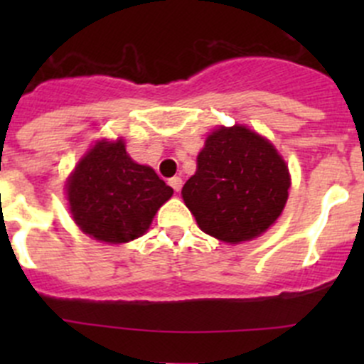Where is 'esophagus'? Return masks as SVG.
I'll use <instances>...</instances> for the list:
<instances>
[{
	"label": "esophagus",
	"mask_w": 364,
	"mask_h": 364,
	"mask_svg": "<svg viewBox=\"0 0 364 364\" xmlns=\"http://www.w3.org/2000/svg\"><path fill=\"white\" fill-rule=\"evenodd\" d=\"M168 185L174 188V192H179V190H181V186H183V179L179 178V176H174V178L168 179Z\"/></svg>",
	"instance_id": "1"
}]
</instances>
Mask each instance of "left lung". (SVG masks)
<instances>
[{
  "instance_id": "obj_1",
  "label": "left lung",
  "mask_w": 364,
  "mask_h": 364,
  "mask_svg": "<svg viewBox=\"0 0 364 364\" xmlns=\"http://www.w3.org/2000/svg\"><path fill=\"white\" fill-rule=\"evenodd\" d=\"M291 188L285 160L273 144L243 124L218 127L197 156L181 190L197 225L223 243L266 232L284 211Z\"/></svg>"
}]
</instances>
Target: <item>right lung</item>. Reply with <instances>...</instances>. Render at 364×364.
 Instances as JSON below:
<instances>
[{
	"instance_id": "obj_1",
	"label": "right lung",
	"mask_w": 364,
	"mask_h": 364,
	"mask_svg": "<svg viewBox=\"0 0 364 364\" xmlns=\"http://www.w3.org/2000/svg\"><path fill=\"white\" fill-rule=\"evenodd\" d=\"M172 193L151 167L128 156L123 139L98 141L67 181L73 222L84 234L109 245L141 237Z\"/></svg>"
}]
</instances>
